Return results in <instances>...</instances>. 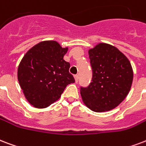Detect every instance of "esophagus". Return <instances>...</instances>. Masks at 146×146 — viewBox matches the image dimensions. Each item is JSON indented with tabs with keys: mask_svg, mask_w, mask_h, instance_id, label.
<instances>
[{
	"mask_svg": "<svg viewBox=\"0 0 146 146\" xmlns=\"http://www.w3.org/2000/svg\"><path fill=\"white\" fill-rule=\"evenodd\" d=\"M74 79H75V82H76V83H77L78 80H79V76H78V75H75V76H74Z\"/></svg>",
	"mask_w": 146,
	"mask_h": 146,
	"instance_id": "obj_1",
	"label": "esophagus"
}]
</instances>
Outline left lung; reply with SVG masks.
<instances>
[{"label": "left lung", "mask_w": 146, "mask_h": 146, "mask_svg": "<svg viewBox=\"0 0 146 146\" xmlns=\"http://www.w3.org/2000/svg\"><path fill=\"white\" fill-rule=\"evenodd\" d=\"M93 79L87 88H81L83 103L96 113L115 109L127 96L133 71L129 59L115 46L100 43L89 50Z\"/></svg>", "instance_id": "left-lung-1"}]
</instances>
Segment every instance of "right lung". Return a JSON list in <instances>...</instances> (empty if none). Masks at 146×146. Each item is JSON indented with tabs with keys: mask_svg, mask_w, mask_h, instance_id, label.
Returning <instances> with one entry per match:
<instances>
[{
	"mask_svg": "<svg viewBox=\"0 0 146 146\" xmlns=\"http://www.w3.org/2000/svg\"><path fill=\"white\" fill-rule=\"evenodd\" d=\"M68 47L56 40L41 41L21 60L17 79L24 96L33 107L43 109L58 100L66 86L75 82L70 64L63 60Z\"/></svg>",
	"mask_w": 146,
	"mask_h": 146,
	"instance_id": "right-lung-1",
	"label": "right lung"
}]
</instances>
